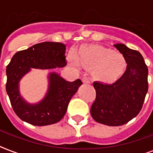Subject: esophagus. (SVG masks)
Masks as SVG:
<instances>
[{
  "mask_svg": "<svg viewBox=\"0 0 153 153\" xmlns=\"http://www.w3.org/2000/svg\"><path fill=\"white\" fill-rule=\"evenodd\" d=\"M82 82H83V83H86V84H89L91 83V79L87 76H84L82 78Z\"/></svg>",
  "mask_w": 153,
  "mask_h": 153,
  "instance_id": "1",
  "label": "esophagus"
}]
</instances>
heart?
<instances>
[{
    "label": "heart",
    "mask_w": 153,
    "mask_h": 153,
    "mask_svg": "<svg viewBox=\"0 0 153 153\" xmlns=\"http://www.w3.org/2000/svg\"><path fill=\"white\" fill-rule=\"evenodd\" d=\"M70 62L78 67L79 63L88 69H92L94 74L101 79H113L118 76L126 67L123 55L117 51L102 47H85L68 55Z\"/></svg>",
    "instance_id": "1"
}]
</instances>
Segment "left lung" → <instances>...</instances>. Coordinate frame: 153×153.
Instances as JSON below:
<instances>
[{
	"label": "left lung",
	"instance_id": "8db88e82",
	"mask_svg": "<svg viewBox=\"0 0 153 153\" xmlns=\"http://www.w3.org/2000/svg\"><path fill=\"white\" fill-rule=\"evenodd\" d=\"M114 47L125 58L126 71L114 83L94 82L96 98L91 108L94 121L109 126H122L134 118L142 109L149 89V70L141 54L125 44Z\"/></svg>",
	"mask_w": 153,
	"mask_h": 153
}]
</instances>
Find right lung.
Returning <instances> with one entry per match:
<instances>
[{
    "label": "right lung",
    "mask_w": 153,
    "mask_h": 153,
    "mask_svg": "<svg viewBox=\"0 0 153 153\" xmlns=\"http://www.w3.org/2000/svg\"><path fill=\"white\" fill-rule=\"evenodd\" d=\"M66 46L62 43L43 42L13 55L6 67V91L16 114L22 121L37 126L59 121L67 109L70 100L82 82L80 79L67 82L55 72L48 76V91L43 100L29 104L20 96L19 82L31 68L55 69L67 65Z\"/></svg>",
    "instance_id": "1"
}]
</instances>
